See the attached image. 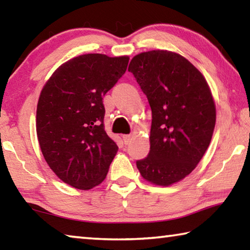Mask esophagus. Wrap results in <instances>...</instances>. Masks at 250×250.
<instances>
[{
  "label": "esophagus",
  "instance_id": "esophagus-1",
  "mask_svg": "<svg viewBox=\"0 0 250 250\" xmlns=\"http://www.w3.org/2000/svg\"><path fill=\"white\" fill-rule=\"evenodd\" d=\"M122 140H124L125 145H129L131 140H132V135H131V134H124V135H122Z\"/></svg>",
  "mask_w": 250,
  "mask_h": 250
}]
</instances>
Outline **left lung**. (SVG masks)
I'll return each mask as SVG.
<instances>
[{
    "label": "left lung",
    "mask_w": 250,
    "mask_h": 250,
    "mask_svg": "<svg viewBox=\"0 0 250 250\" xmlns=\"http://www.w3.org/2000/svg\"><path fill=\"white\" fill-rule=\"evenodd\" d=\"M129 71L152 110L150 152L137 161L142 177L168 186L184 179L209 146L216 122L210 89L201 71L168 50L134 56Z\"/></svg>",
    "instance_id": "1"
}]
</instances>
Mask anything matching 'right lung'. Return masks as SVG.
Listing matches in <instances>:
<instances>
[{
	"mask_svg": "<svg viewBox=\"0 0 250 250\" xmlns=\"http://www.w3.org/2000/svg\"><path fill=\"white\" fill-rule=\"evenodd\" d=\"M128 56L80 55L42 89L36 132L46 162L62 182L90 189L105 179L118 146L104 131L103 97L125 73Z\"/></svg>",
	"mask_w": 250,
	"mask_h": 250,
	"instance_id": "right-lung-1",
	"label": "right lung"
}]
</instances>
